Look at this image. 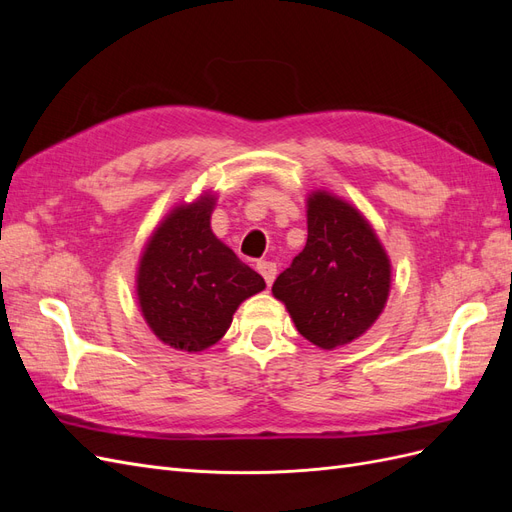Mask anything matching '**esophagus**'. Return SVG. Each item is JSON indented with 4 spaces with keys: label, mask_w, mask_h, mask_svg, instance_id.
Returning a JSON list of instances; mask_svg holds the SVG:
<instances>
[{
    "label": "esophagus",
    "mask_w": 512,
    "mask_h": 512,
    "mask_svg": "<svg viewBox=\"0 0 512 512\" xmlns=\"http://www.w3.org/2000/svg\"><path fill=\"white\" fill-rule=\"evenodd\" d=\"M256 269H258V273L265 277V282H267V286H271L273 282H275V275H277V267H275V262H269V260H260L258 265H256Z\"/></svg>",
    "instance_id": "esophagus-1"
}]
</instances>
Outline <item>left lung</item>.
<instances>
[{"instance_id":"left-lung-1","label":"left lung","mask_w":512,"mask_h":512,"mask_svg":"<svg viewBox=\"0 0 512 512\" xmlns=\"http://www.w3.org/2000/svg\"><path fill=\"white\" fill-rule=\"evenodd\" d=\"M297 331L322 350L346 346L378 320L391 260L363 213L316 190L307 198V243L273 284Z\"/></svg>"}]
</instances>
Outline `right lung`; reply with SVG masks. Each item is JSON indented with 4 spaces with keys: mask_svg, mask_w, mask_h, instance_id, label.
<instances>
[{
    "mask_svg": "<svg viewBox=\"0 0 512 512\" xmlns=\"http://www.w3.org/2000/svg\"><path fill=\"white\" fill-rule=\"evenodd\" d=\"M215 194L170 211L149 237L136 271L138 307L160 342L183 352L218 344L237 307L265 280L211 230Z\"/></svg>",
    "mask_w": 512,
    "mask_h": 512,
    "instance_id": "add662e5",
    "label": "right lung"
}]
</instances>
